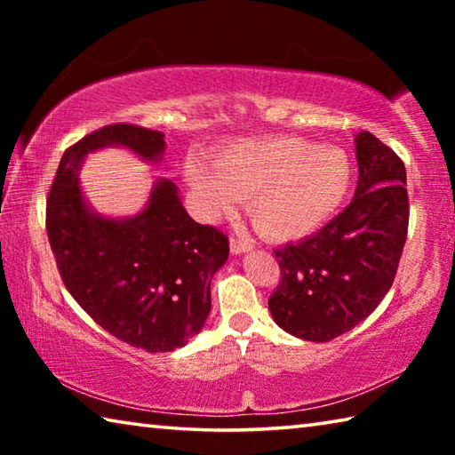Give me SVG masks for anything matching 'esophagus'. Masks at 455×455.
<instances>
[{"instance_id":"34e87169","label":"esophagus","mask_w":455,"mask_h":455,"mask_svg":"<svg viewBox=\"0 0 455 455\" xmlns=\"http://www.w3.org/2000/svg\"><path fill=\"white\" fill-rule=\"evenodd\" d=\"M252 249V244L249 241H243V238L230 236V252L233 255H243V252H249Z\"/></svg>"}]
</instances>
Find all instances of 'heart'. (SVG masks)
I'll list each match as a JSON object with an SVG mask.
<instances>
[{
  "mask_svg": "<svg viewBox=\"0 0 455 455\" xmlns=\"http://www.w3.org/2000/svg\"><path fill=\"white\" fill-rule=\"evenodd\" d=\"M188 187L209 219L246 200L257 233L275 243L305 238L335 217L353 184L347 154L297 136H267L225 146L187 164Z\"/></svg>",
  "mask_w": 455,
  "mask_h": 455,
  "instance_id": "b5f03b06",
  "label": "heart"
}]
</instances>
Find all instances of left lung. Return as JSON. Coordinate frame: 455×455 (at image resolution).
Wrapping results in <instances>:
<instances>
[{
	"label": "left lung",
	"instance_id": "obj_1",
	"mask_svg": "<svg viewBox=\"0 0 455 455\" xmlns=\"http://www.w3.org/2000/svg\"><path fill=\"white\" fill-rule=\"evenodd\" d=\"M359 180L351 204L319 233L275 251L281 283L268 299L276 325L325 343L375 311L394 284L407 236L405 166L371 132L355 136Z\"/></svg>",
	"mask_w": 455,
	"mask_h": 455
}]
</instances>
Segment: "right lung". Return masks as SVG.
I'll return each instance as SVG.
<instances>
[{
    "mask_svg": "<svg viewBox=\"0 0 455 455\" xmlns=\"http://www.w3.org/2000/svg\"><path fill=\"white\" fill-rule=\"evenodd\" d=\"M108 146H124L154 164L166 150L163 132L112 124L64 152L45 204L58 271L70 295L108 333L150 353L174 351L204 327L211 281L227 263L228 241L188 217L168 179L154 182L148 204L134 217L96 212L84 198L78 174L88 154Z\"/></svg>",
    "mask_w": 455,
    "mask_h": 455,
    "instance_id": "1",
    "label": "right lung"
}]
</instances>
